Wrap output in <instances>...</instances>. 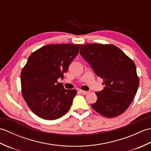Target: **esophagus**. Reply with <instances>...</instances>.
<instances>
[{
    "label": "esophagus",
    "instance_id": "esophagus-1",
    "mask_svg": "<svg viewBox=\"0 0 151 151\" xmlns=\"http://www.w3.org/2000/svg\"><path fill=\"white\" fill-rule=\"evenodd\" d=\"M80 92H81V93H82V94H83V95H86V94H88V93H89V91H84V90H80Z\"/></svg>",
    "mask_w": 151,
    "mask_h": 151
}]
</instances>
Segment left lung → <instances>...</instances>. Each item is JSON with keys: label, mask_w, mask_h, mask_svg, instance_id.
<instances>
[{"label": "left lung", "mask_w": 151, "mask_h": 151, "mask_svg": "<svg viewBox=\"0 0 151 151\" xmlns=\"http://www.w3.org/2000/svg\"><path fill=\"white\" fill-rule=\"evenodd\" d=\"M80 54L103 79L104 89L95 92L97 100L91 106L106 117L122 114L129 108L139 86L136 65L114 45H81Z\"/></svg>", "instance_id": "8db88e82"}]
</instances>
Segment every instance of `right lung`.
Segmentation results:
<instances>
[{"label":"right lung","instance_id":"add662e5","mask_svg":"<svg viewBox=\"0 0 151 151\" xmlns=\"http://www.w3.org/2000/svg\"><path fill=\"white\" fill-rule=\"evenodd\" d=\"M81 45L43 46L30 54L21 74V92L28 106L38 117L54 120L71 106L76 89H65L58 82L63 78Z\"/></svg>","mask_w":151,"mask_h":151}]
</instances>
